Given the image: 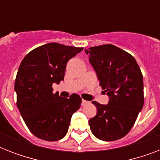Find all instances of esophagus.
<instances>
[{
    "label": "esophagus",
    "instance_id": "34e87169",
    "mask_svg": "<svg viewBox=\"0 0 160 160\" xmlns=\"http://www.w3.org/2000/svg\"><path fill=\"white\" fill-rule=\"evenodd\" d=\"M88 101L87 100H82V103H81V105H83V106H84V105H87L88 104Z\"/></svg>",
    "mask_w": 160,
    "mask_h": 160
}]
</instances>
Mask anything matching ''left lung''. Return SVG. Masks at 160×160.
Segmentation results:
<instances>
[{
    "label": "left lung",
    "instance_id": "1",
    "mask_svg": "<svg viewBox=\"0 0 160 160\" xmlns=\"http://www.w3.org/2000/svg\"><path fill=\"white\" fill-rule=\"evenodd\" d=\"M85 53L100 85L109 96L108 105L92 101L97 114L89 120L90 130L104 141L121 139L131 129L144 105L140 68L133 55L110 44L85 49Z\"/></svg>",
    "mask_w": 160,
    "mask_h": 160
}]
</instances>
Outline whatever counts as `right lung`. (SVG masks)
Segmentation results:
<instances>
[{
	"label": "right lung",
	"mask_w": 160,
	"mask_h": 160,
	"mask_svg": "<svg viewBox=\"0 0 160 160\" xmlns=\"http://www.w3.org/2000/svg\"><path fill=\"white\" fill-rule=\"evenodd\" d=\"M82 50L53 42L34 49L21 61L15 81L16 106L29 130L39 139H62L72 114L80 109V95L61 97L53 93L52 84L64 80L68 60Z\"/></svg>",
	"instance_id": "add662e5"
}]
</instances>
